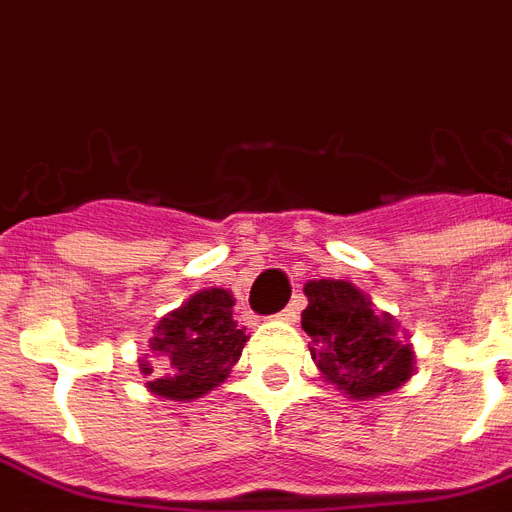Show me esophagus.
Returning <instances> with one entry per match:
<instances>
[{
	"instance_id": "34e87169",
	"label": "esophagus",
	"mask_w": 512,
	"mask_h": 512,
	"mask_svg": "<svg viewBox=\"0 0 512 512\" xmlns=\"http://www.w3.org/2000/svg\"><path fill=\"white\" fill-rule=\"evenodd\" d=\"M297 311H300V308H297V300H295V303H289L287 308H284V311H281L279 316H276V319L287 321V324H295V321H297Z\"/></svg>"
}]
</instances>
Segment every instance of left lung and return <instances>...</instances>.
<instances>
[{
    "instance_id": "1",
    "label": "left lung",
    "mask_w": 512,
    "mask_h": 512,
    "mask_svg": "<svg viewBox=\"0 0 512 512\" xmlns=\"http://www.w3.org/2000/svg\"><path fill=\"white\" fill-rule=\"evenodd\" d=\"M303 329L324 380L345 396L366 401L401 388L414 372V350L396 337V319L374 311L372 300L342 279L305 284Z\"/></svg>"
}]
</instances>
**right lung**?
Here are the masks:
<instances>
[{"label":"right lung","instance_id":"1","mask_svg":"<svg viewBox=\"0 0 512 512\" xmlns=\"http://www.w3.org/2000/svg\"><path fill=\"white\" fill-rule=\"evenodd\" d=\"M247 340L244 327L233 321L231 292L201 289L156 324L148 348L156 356H167L170 374L154 377L151 361L140 358V372L148 377L146 388L170 401L201 398L231 374Z\"/></svg>","mask_w":512,"mask_h":512}]
</instances>
